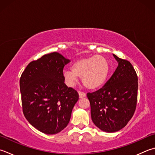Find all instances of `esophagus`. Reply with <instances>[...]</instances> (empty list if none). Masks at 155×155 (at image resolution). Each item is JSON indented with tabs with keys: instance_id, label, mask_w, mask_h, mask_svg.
Masks as SVG:
<instances>
[{
	"instance_id": "1",
	"label": "esophagus",
	"mask_w": 155,
	"mask_h": 155,
	"mask_svg": "<svg viewBox=\"0 0 155 155\" xmlns=\"http://www.w3.org/2000/svg\"><path fill=\"white\" fill-rule=\"evenodd\" d=\"M78 94H79V97L80 98H83L86 96V93H84V92H82V91L78 92Z\"/></svg>"
}]
</instances>
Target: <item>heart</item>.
<instances>
[{
  "mask_svg": "<svg viewBox=\"0 0 155 155\" xmlns=\"http://www.w3.org/2000/svg\"><path fill=\"white\" fill-rule=\"evenodd\" d=\"M110 72L107 60L102 56H93L78 59L71 70H65L64 77L69 84H73L78 77L87 89H95L105 83Z\"/></svg>",
  "mask_w": 155,
  "mask_h": 155,
  "instance_id": "heart-1",
  "label": "heart"
}]
</instances>
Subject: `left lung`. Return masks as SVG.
<instances>
[{"instance_id":"8db88e82","label":"left lung","mask_w":155,"mask_h":155,"mask_svg":"<svg viewBox=\"0 0 155 155\" xmlns=\"http://www.w3.org/2000/svg\"><path fill=\"white\" fill-rule=\"evenodd\" d=\"M118 66L101 89L87 96L95 125L107 132L119 131L134 115L138 98V76L128 60L113 54Z\"/></svg>"}]
</instances>
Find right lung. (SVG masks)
<instances>
[{
    "label": "right lung",
    "instance_id": "1",
    "mask_svg": "<svg viewBox=\"0 0 155 155\" xmlns=\"http://www.w3.org/2000/svg\"><path fill=\"white\" fill-rule=\"evenodd\" d=\"M70 62L52 52L30 62L21 74L19 85L24 116L39 131L54 134L66 128L78 92L64 83L63 69Z\"/></svg>",
    "mask_w": 155,
    "mask_h": 155
}]
</instances>
